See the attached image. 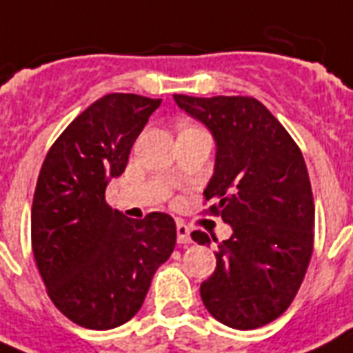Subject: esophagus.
Listing matches in <instances>:
<instances>
[{
  "instance_id": "1",
  "label": "esophagus",
  "mask_w": 353,
  "mask_h": 353,
  "mask_svg": "<svg viewBox=\"0 0 353 353\" xmlns=\"http://www.w3.org/2000/svg\"><path fill=\"white\" fill-rule=\"evenodd\" d=\"M177 243H190L192 241V238H190V229H188L183 221H179L177 223Z\"/></svg>"
}]
</instances>
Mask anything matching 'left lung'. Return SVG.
Returning a JSON list of instances; mask_svg holds the SVG:
<instances>
[{
	"mask_svg": "<svg viewBox=\"0 0 353 353\" xmlns=\"http://www.w3.org/2000/svg\"><path fill=\"white\" fill-rule=\"evenodd\" d=\"M174 101L214 137V174L203 194L232 229L218 245L201 301L229 328H260L290 307L313 252L315 205L302 152L252 97ZM190 236L210 243L207 232Z\"/></svg>",
	"mask_w": 353,
	"mask_h": 353,
	"instance_id": "left-lung-1",
	"label": "left lung"
}]
</instances>
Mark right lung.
<instances>
[{"instance_id":"1","label":"right lung","mask_w":353,"mask_h":353,"mask_svg":"<svg viewBox=\"0 0 353 353\" xmlns=\"http://www.w3.org/2000/svg\"><path fill=\"white\" fill-rule=\"evenodd\" d=\"M161 99L110 93L69 124L36 183L30 236L36 265L60 312L90 330H112L141 310L154 273L176 247L165 212L132 220L106 203V187Z\"/></svg>"}]
</instances>
